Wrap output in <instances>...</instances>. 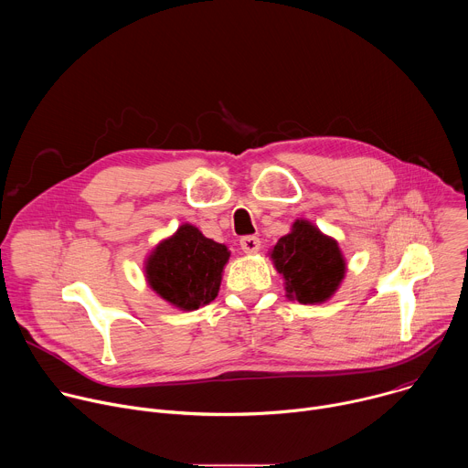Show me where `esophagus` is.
I'll return each instance as SVG.
<instances>
[{"instance_id":"1","label":"esophagus","mask_w":468,"mask_h":468,"mask_svg":"<svg viewBox=\"0 0 468 468\" xmlns=\"http://www.w3.org/2000/svg\"><path fill=\"white\" fill-rule=\"evenodd\" d=\"M240 248H242L244 253L253 255V253H257V251L261 250V240H259L257 237H253V235L242 237V239H240Z\"/></svg>"}]
</instances>
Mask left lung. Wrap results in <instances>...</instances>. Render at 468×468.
Listing matches in <instances>:
<instances>
[{"mask_svg":"<svg viewBox=\"0 0 468 468\" xmlns=\"http://www.w3.org/2000/svg\"><path fill=\"white\" fill-rule=\"evenodd\" d=\"M269 257L283 278L285 296L303 305L327 302L339 291L348 269L339 242L305 218L292 222Z\"/></svg>","mask_w":468,"mask_h":468,"instance_id":"8db88e82","label":"left lung"}]
</instances>
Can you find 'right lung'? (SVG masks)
<instances>
[{
    "instance_id": "right-lung-1",
    "label": "right lung",
    "mask_w": 468,
    "mask_h": 468,
    "mask_svg": "<svg viewBox=\"0 0 468 468\" xmlns=\"http://www.w3.org/2000/svg\"><path fill=\"white\" fill-rule=\"evenodd\" d=\"M229 255L226 244L185 222L150 251L144 276L150 289L172 307L196 311L218 296Z\"/></svg>"
}]
</instances>
